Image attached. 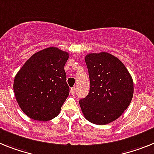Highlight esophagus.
<instances>
[{
  "label": "esophagus",
  "instance_id": "esophagus-1",
  "mask_svg": "<svg viewBox=\"0 0 154 154\" xmlns=\"http://www.w3.org/2000/svg\"><path fill=\"white\" fill-rule=\"evenodd\" d=\"M75 92H76V88H72L71 89H70V94L73 95V94H75Z\"/></svg>",
  "mask_w": 154,
  "mask_h": 154
}]
</instances>
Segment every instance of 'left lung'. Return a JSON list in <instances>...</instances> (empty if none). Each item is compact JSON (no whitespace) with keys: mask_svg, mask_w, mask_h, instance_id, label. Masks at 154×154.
<instances>
[{"mask_svg":"<svg viewBox=\"0 0 154 154\" xmlns=\"http://www.w3.org/2000/svg\"><path fill=\"white\" fill-rule=\"evenodd\" d=\"M85 63L90 91L79 101L81 111L91 123L106 125L129 107L133 96V78L125 65L109 53H89Z\"/></svg>","mask_w":154,"mask_h":154,"instance_id":"left-lung-1","label":"left lung"}]
</instances>
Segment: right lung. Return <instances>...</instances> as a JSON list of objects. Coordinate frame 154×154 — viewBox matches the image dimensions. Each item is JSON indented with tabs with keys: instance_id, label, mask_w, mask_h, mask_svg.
Masks as SVG:
<instances>
[{
	"instance_id": "right-lung-1",
	"label": "right lung",
	"mask_w": 154,
	"mask_h": 154,
	"mask_svg": "<svg viewBox=\"0 0 154 154\" xmlns=\"http://www.w3.org/2000/svg\"><path fill=\"white\" fill-rule=\"evenodd\" d=\"M69 53L49 47L33 54L14 81L16 101L32 119L46 122L57 117L69 95L64 66Z\"/></svg>"
}]
</instances>
